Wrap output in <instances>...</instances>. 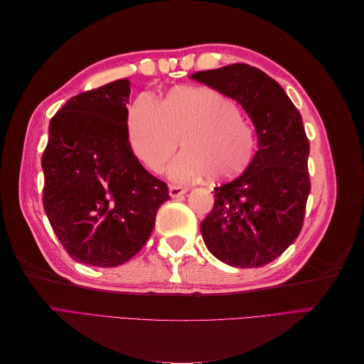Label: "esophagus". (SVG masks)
I'll use <instances>...</instances> for the list:
<instances>
[{
  "mask_svg": "<svg viewBox=\"0 0 364 364\" xmlns=\"http://www.w3.org/2000/svg\"><path fill=\"white\" fill-rule=\"evenodd\" d=\"M186 191L185 186H181V185H171L170 186V196L171 197H181V196H183Z\"/></svg>",
  "mask_w": 364,
  "mask_h": 364,
  "instance_id": "34e87169",
  "label": "esophagus"
}]
</instances>
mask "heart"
Returning a JSON list of instances; mask_svg holds the SVG:
<instances>
[{
  "label": "heart",
  "instance_id": "b5f03b06",
  "mask_svg": "<svg viewBox=\"0 0 364 364\" xmlns=\"http://www.w3.org/2000/svg\"><path fill=\"white\" fill-rule=\"evenodd\" d=\"M129 141L138 159L161 173L182 147L171 176L191 181L205 173L228 179L243 173L255 156V130L235 102L203 86L174 87L159 103L139 95L129 109Z\"/></svg>",
  "mask_w": 364,
  "mask_h": 364
}]
</instances>
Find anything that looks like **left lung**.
Masks as SVG:
<instances>
[{"label": "left lung", "mask_w": 364, "mask_h": 364, "mask_svg": "<svg viewBox=\"0 0 364 364\" xmlns=\"http://www.w3.org/2000/svg\"><path fill=\"white\" fill-rule=\"evenodd\" d=\"M191 79L237 100L258 135V151L246 171L214 188V206L200 225L203 241L229 266H266L304 225L311 182L302 117L279 83L250 65L199 71Z\"/></svg>", "instance_id": "left-lung-1"}]
</instances>
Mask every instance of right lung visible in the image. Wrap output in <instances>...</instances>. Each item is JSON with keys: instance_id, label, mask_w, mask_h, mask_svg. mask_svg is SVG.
Segmentation results:
<instances>
[{"instance_id": "1", "label": "right lung", "mask_w": 364, "mask_h": 364, "mask_svg": "<svg viewBox=\"0 0 364 364\" xmlns=\"http://www.w3.org/2000/svg\"><path fill=\"white\" fill-rule=\"evenodd\" d=\"M130 82L85 91L50 121L42 155V203L60 245L75 261L115 267L147 243L168 186L130 149Z\"/></svg>"}]
</instances>
